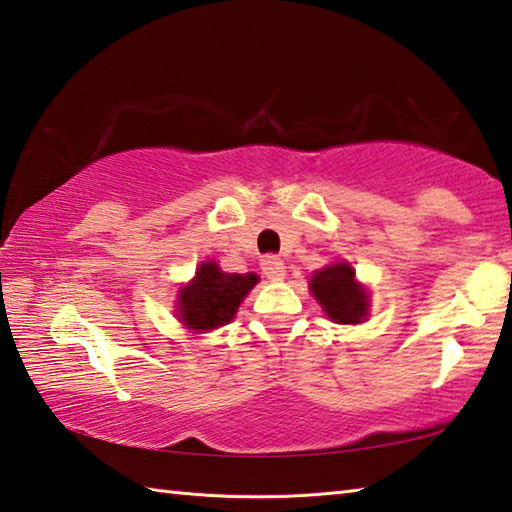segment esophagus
Segmentation results:
<instances>
[{"label": "esophagus", "instance_id": "obj_1", "mask_svg": "<svg viewBox=\"0 0 512 512\" xmlns=\"http://www.w3.org/2000/svg\"><path fill=\"white\" fill-rule=\"evenodd\" d=\"M259 266H262L264 277H268L271 282H277L284 277V262L277 255H266Z\"/></svg>", "mask_w": 512, "mask_h": 512}]
</instances>
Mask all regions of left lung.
I'll return each mask as SVG.
<instances>
[{
  "instance_id": "1",
  "label": "left lung",
  "mask_w": 512,
  "mask_h": 512,
  "mask_svg": "<svg viewBox=\"0 0 512 512\" xmlns=\"http://www.w3.org/2000/svg\"><path fill=\"white\" fill-rule=\"evenodd\" d=\"M311 291L323 305L327 316L341 325H352L366 316L368 300L348 264H334L311 277Z\"/></svg>"
}]
</instances>
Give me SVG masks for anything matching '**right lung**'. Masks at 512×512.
Here are the masks:
<instances>
[{
	"instance_id": "right-lung-1",
	"label": "right lung",
	"mask_w": 512,
	"mask_h": 512,
	"mask_svg": "<svg viewBox=\"0 0 512 512\" xmlns=\"http://www.w3.org/2000/svg\"><path fill=\"white\" fill-rule=\"evenodd\" d=\"M255 282V273H223L212 262L201 264L194 282L180 291V320L198 332L230 323Z\"/></svg>"
}]
</instances>
